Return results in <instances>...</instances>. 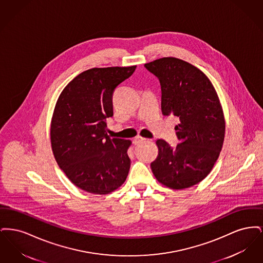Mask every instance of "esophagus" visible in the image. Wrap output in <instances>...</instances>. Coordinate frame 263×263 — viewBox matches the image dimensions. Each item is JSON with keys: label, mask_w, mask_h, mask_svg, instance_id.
Masks as SVG:
<instances>
[{"label": "esophagus", "mask_w": 263, "mask_h": 263, "mask_svg": "<svg viewBox=\"0 0 263 263\" xmlns=\"http://www.w3.org/2000/svg\"><path fill=\"white\" fill-rule=\"evenodd\" d=\"M145 141H146L145 138L137 136V137L134 139V144H135V145H139V144H141V143H144Z\"/></svg>", "instance_id": "esophagus-1"}]
</instances>
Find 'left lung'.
<instances>
[{
  "instance_id": "1",
  "label": "left lung",
  "mask_w": 263,
  "mask_h": 263,
  "mask_svg": "<svg viewBox=\"0 0 263 263\" xmlns=\"http://www.w3.org/2000/svg\"><path fill=\"white\" fill-rule=\"evenodd\" d=\"M145 68L160 81L163 115L179 119V144L173 148L159 139L152 172L167 187L193 186L209 175L223 147L225 119L218 95L207 76L183 60L164 57Z\"/></svg>"
}]
</instances>
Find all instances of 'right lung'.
I'll return each instance as SVG.
<instances>
[{
	"instance_id": "add662e5",
	"label": "right lung",
	"mask_w": 263,
	"mask_h": 263,
	"mask_svg": "<svg viewBox=\"0 0 263 263\" xmlns=\"http://www.w3.org/2000/svg\"><path fill=\"white\" fill-rule=\"evenodd\" d=\"M136 66L92 68L77 76L57 100L50 136L55 160L67 177L93 194L120 187L130 170V140L109 137L106 118L112 117L115 88Z\"/></svg>"
}]
</instances>
